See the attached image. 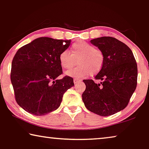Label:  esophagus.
Masks as SVG:
<instances>
[{
    "label": "esophagus",
    "instance_id": "obj_1",
    "mask_svg": "<svg viewBox=\"0 0 149 149\" xmlns=\"http://www.w3.org/2000/svg\"><path fill=\"white\" fill-rule=\"evenodd\" d=\"M80 81H81V79H79L75 78L74 79V82L75 84H77L78 83H79V82H80Z\"/></svg>",
    "mask_w": 149,
    "mask_h": 149
}]
</instances>
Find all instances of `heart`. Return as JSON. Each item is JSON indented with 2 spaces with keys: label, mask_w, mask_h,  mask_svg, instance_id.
<instances>
[{
  "label": "heart",
  "mask_w": 149,
  "mask_h": 149,
  "mask_svg": "<svg viewBox=\"0 0 149 149\" xmlns=\"http://www.w3.org/2000/svg\"><path fill=\"white\" fill-rule=\"evenodd\" d=\"M77 59L78 65L65 72L68 76L83 77L88 75H96L103 67L104 57L100 50L84 41H79L72 44L70 52L63 51L59 56L61 67L70 69L75 65Z\"/></svg>",
  "instance_id": "heart-1"
}]
</instances>
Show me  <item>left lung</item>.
<instances>
[{
	"label": "left lung",
	"mask_w": 149,
	"mask_h": 149,
	"mask_svg": "<svg viewBox=\"0 0 149 149\" xmlns=\"http://www.w3.org/2000/svg\"><path fill=\"white\" fill-rule=\"evenodd\" d=\"M90 43L104 55L103 67L95 76L102 82L84 79L86 88L82 100L88 110L108 116L123 110L129 102L137 85V64L131 49L116 38L102 37Z\"/></svg>",
	"instance_id": "8db88e82"
}]
</instances>
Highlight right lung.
Returning <instances> with one entry per match:
<instances>
[{
  "label": "right lung",
  "instance_id": "add662e5",
  "mask_svg": "<svg viewBox=\"0 0 149 149\" xmlns=\"http://www.w3.org/2000/svg\"><path fill=\"white\" fill-rule=\"evenodd\" d=\"M71 40L39 37L19 49L12 61L10 80L17 104L29 113L43 116L60 106L63 96L74 86L72 77L62 74L60 53Z\"/></svg>",
  "mask_w": 149,
  "mask_h": 149
}]
</instances>
